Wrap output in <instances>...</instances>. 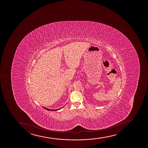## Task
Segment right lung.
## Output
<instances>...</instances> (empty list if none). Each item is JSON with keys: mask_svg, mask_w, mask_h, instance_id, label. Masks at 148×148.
I'll use <instances>...</instances> for the list:
<instances>
[{"mask_svg": "<svg viewBox=\"0 0 148 148\" xmlns=\"http://www.w3.org/2000/svg\"><path fill=\"white\" fill-rule=\"evenodd\" d=\"M43 107V108H44V109H45V110H49V111H55V110H60V109H61L62 108H60V109H57V110H51V109H48V108H46L44 107Z\"/></svg>", "mask_w": 148, "mask_h": 148, "instance_id": "1", "label": "right lung"}]
</instances>
